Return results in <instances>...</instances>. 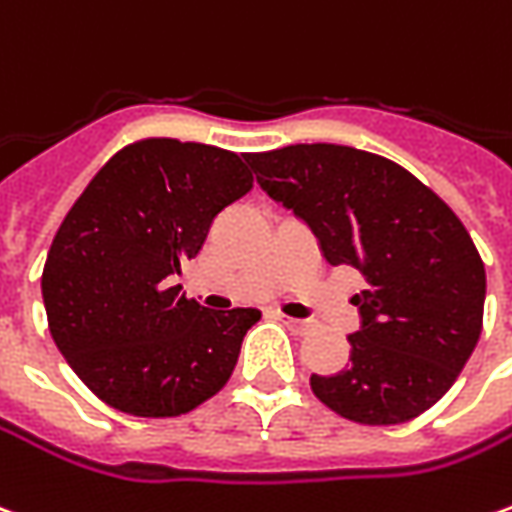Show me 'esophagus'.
I'll use <instances>...</instances> for the list:
<instances>
[{"mask_svg":"<svg viewBox=\"0 0 512 512\" xmlns=\"http://www.w3.org/2000/svg\"><path fill=\"white\" fill-rule=\"evenodd\" d=\"M277 318H280L282 324H285V327H288L291 332H307V330H310V324H307V321H302V318L285 316V313H277Z\"/></svg>","mask_w":512,"mask_h":512,"instance_id":"esophagus-1","label":"esophagus"}]
</instances>
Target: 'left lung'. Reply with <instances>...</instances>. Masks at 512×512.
Masks as SVG:
<instances>
[{
  "mask_svg": "<svg viewBox=\"0 0 512 512\" xmlns=\"http://www.w3.org/2000/svg\"><path fill=\"white\" fill-rule=\"evenodd\" d=\"M260 188L316 232L332 266L363 271L349 366L313 374L338 416L380 427L430 410L482 332L485 266L455 210L388 157L341 144L249 152Z\"/></svg>",
  "mask_w": 512,
  "mask_h": 512,
  "instance_id": "obj_1",
  "label": "left lung"
}]
</instances>
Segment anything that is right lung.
<instances>
[{"mask_svg":"<svg viewBox=\"0 0 512 512\" xmlns=\"http://www.w3.org/2000/svg\"><path fill=\"white\" fill-rule=\"evenodd\" d=\"M219 146L141 138L107 160L55 232L46 321L88 391L127 416L191 413L227 385L260 310H207L171 285L255 177Z\"/></svg>","mask_w":512,"mask_h":512,"instance_id":"right-lung-1","label":"right lung"}]
</instances>
